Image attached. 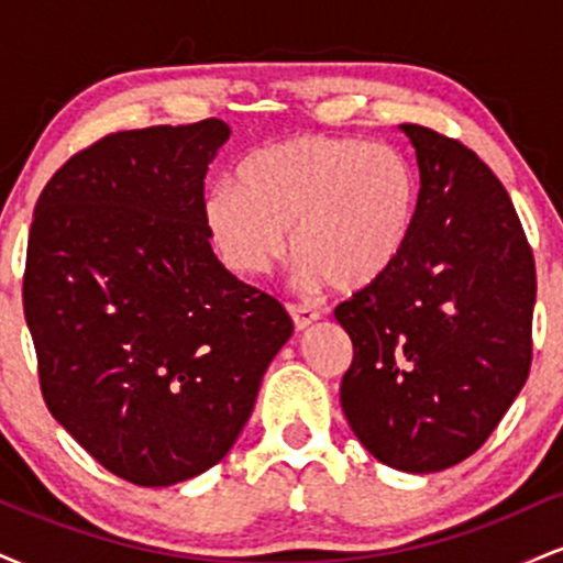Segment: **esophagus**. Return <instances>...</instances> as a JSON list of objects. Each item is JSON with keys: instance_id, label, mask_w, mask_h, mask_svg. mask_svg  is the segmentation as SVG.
I'll list each match as a JSON object with an SVG mask.
<instances>
[{"instance_id": "1", "label": "esophagus", "mask_w": 563, "mask_h": 563, "mask_svg": "<svg viewBox=\"0 0 563 563\" xmlns=\"http://www.w3.org/2000/svg\"><path fill=\"white\" fill-rule=\"evenodd\" d=\"M288 312H290V318H294L296 331H303V328L312 325L314 320H320L318 309L307 307V303H288Z\"/></svg>"}]
</instances>
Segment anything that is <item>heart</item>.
Segmentation results:
<instances>
[{
	"label": "heart",
	"mask_w": 563,
	"mask_h": 563,
	"mask_svg": "<svg viewBox=\"0 0 563 563\" xmlns=\"http://www.w3.org/2000/svg\"><path fill=\"white\" fill-rule=\"evenodd\" d=\"M418 177L402 151L301 134L256 147L203 200V228L232 273L260 275L290 249L301 275L335 290L373 286L402 254Z\"/></svg>",
	"instance_id": "obj_1"
}]
</instances>
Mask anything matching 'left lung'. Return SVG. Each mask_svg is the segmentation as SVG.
<instances>
[{
	"label": "left lung",
	"instance_id": "1",
	"mask_svg": "<svg viewBox=\"0 0 563 563\" xmlns=\"http://www.w3.org/2000/svg\"><path fill=\"white\" fill-rule=\"evenodd\" d=\"M421 192L402 254L335 307L354 357L341 407L373 457L412 474L487 442L532 365L534 256L506 187L461 140L402 124Z\"/></svg>",
	"mask_w": 563,
	"mask_h": 563
}]
</instances>
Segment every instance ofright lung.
I'll return each instance as SVG.
<instances>
[{"label": "right lung", "instance_id": "1", "mask_svg": "<svg viewBox=\"0 0 563 563\" xmlns=\"http://www.w3.org/2000/svg\"><path fill=\"white\" fill-rule=\"evenodd\" d=\"M219 119L106 134L36 200L23 312L42 397L89 455L169 487L228 455L294 333L275 296L238 280L203 228Z\"/></svg>", "mask_w": 563, "mask_h": 563}]
</instances>
